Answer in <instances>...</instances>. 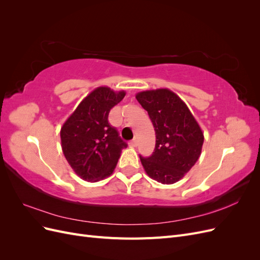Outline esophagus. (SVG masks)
Returning a JSON list of instances; mask_svg holds the SVG:
<instances>
[{
	"label": "esophagus",
	"mask_w": 260,
	"mask_h": 260,
	"mask_svg": "<svg viewBox=\"0 0 260 260\" xmlns=\"http://www.w3.org/2000/svg\"><path fill=\"white\" fill-rule=\"evenodd\" d=\"M129 144H130V146H132V147H136V146H138V140H137V139H133Z\"/></svg>",
	"instance_id": "esophagus-1"
}]
</instances>
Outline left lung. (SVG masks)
Instances as JSON below:
<instances>
[{
  "mask_svg": "<svg viewBox=\"0 0 260 260\" xmlns=\"http://www.w3.org/2000/svg\"><path fill=\"white\" fill-rule=\"evenodd\" d=\"M136 98L151 118L156 135L153 154L140 155L141 162L157 182L176 183L201 155L204 136L200 125L184 102L168 89L143 91Z\"/></svg>",
  "mask_w": 260,
  "mask_h": 260,
  "instance_id": "left-lung-1",
  "label": "left lung"
}]
</instances>
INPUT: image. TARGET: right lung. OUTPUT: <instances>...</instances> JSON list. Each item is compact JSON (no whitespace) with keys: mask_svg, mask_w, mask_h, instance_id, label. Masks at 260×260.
<instances>
[{"mask_svg":"<svg viewBox=\"0 0 260 260\" xmlns=\"http://www.w3.org/2000/svg\"><path fill=\"white\" fill-rule=\"evenodd\" d=\"M125 92L107 86L92 91L76 108L60 130L61 148L76 174L89 182L111 176L127 143L108 122L111 109Z\"/></svg>","mask_w":260,"mask_h":260,"instance_id":"right-lung-1","label":"right lung"}]
</instances>
